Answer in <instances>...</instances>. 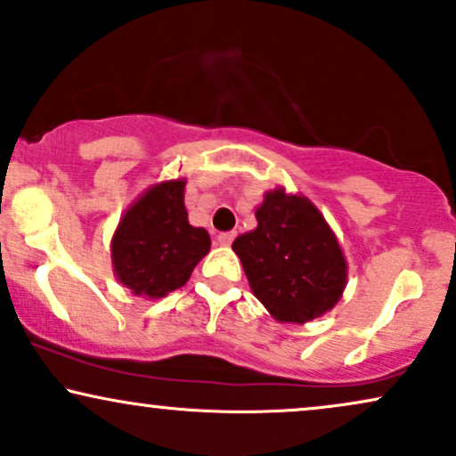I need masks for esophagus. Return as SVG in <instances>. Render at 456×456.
Returning <instances> with one entry per match:
<instances>
[{
  "label": "esophagus",
  "instance_id": "34e87169",
  "mask_svg": "<svg viewBox=\"0 0 456 456\" xmlns=\"http://www.w3.org/2000/svg\"><path fill=\"white\" fill-rule=\"evenodd\" d=\"M235 235H238L235 232L218 233V235H216V241H218V244H221V246H232V241L235 240Z\"/></svg>",
  "mask_w": 456,
  "mask_h": 456
}]
</instances>
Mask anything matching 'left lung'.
<instances>
[{
    "instance_id": "1",
    "label": "left lung",
    "mask_w": 456,
    "mask_h": 456,
    "mask_svg": "<svg viewBox=\"0 0 456 456\" xmlns=\"http://www.w3.org/2000/svg\"><path fill=\"white\" fill-rule=\"evenodd\" d=\"M256 229L233 241L248 284L278 322L305 324L330 311L347 284L337 235L305 195L278 187L256 208Z\"/></svg>"
}]
</instances>
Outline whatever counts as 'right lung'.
I'll use <instances>...</instances> for the list:
<instances>
[{
    "label": "right lung",
    "mask_w": 456,
    "mask_h": 456,
    "mask_svg": "<svg viewBox=\"0 0 456 456\" xmlns=\"http://www.w3.org/2000/svg\"><path fill=\"white\" fill-rule=\"evenodd\" d=\"M208 250V232L187 221L183 178L149 187L126 210L111 240L115 275L142 298L185 286Z\"/></svg>",
    "instance_id": "add662e5"
}]
</instances>
